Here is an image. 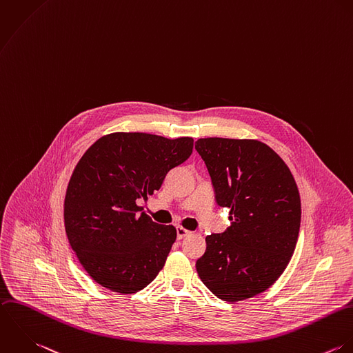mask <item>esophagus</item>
Wrapping results in <instances>:
<instances>
[{"label": "esophagus", "instance_id": "obj_1", "mask_svg": "<svg viewBox=\"0 0 353 353\" xmlns=\"http://www.w3.org/2000/svg\"><path fill=\"white\" fill-rule=\"evenodd\" d=\"M189 234H190L189 230H185L183 228H176V238L178 239H182V238H185V236H188Z\"/></svg>", "mask_w": 353, "mask_h": 353}]
</instances>
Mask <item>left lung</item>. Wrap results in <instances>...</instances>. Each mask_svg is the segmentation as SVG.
Here are the masks:
<instances>
[{
    "label": "left lung",
    "mask_w": 353,
    "mask_h": 353,
    "mask_svg": "<svg viewBox=\"0 0 353 353\" xmlns=\"http://www.w3.org/2000/svg\"><path fill=\"white\" fill-rule=\"evenodd\" d=\"M215 201L230 210L232 226L207 235V250L196 261L203 283L225 301H239L267 290L285 271L294 252L301 203L285 161L254 139L201 138Z\"/></svg>",
    "instance_id": "8db88e82"
}]
</instances>
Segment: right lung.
Instances as JSON below:
<instances>
[{"instance_id":"add662e5","label":"right lung","mask_w":353,"mask_h":353,"mask_svg":"<svg viewBox=\"0 0 353 353\" xmlns=\"http://www.w3.org/2000/svg\"><path fill=\"white\" fill-rule=\"evenodd\" d=\"M192 152L190 137L114 132L82 156L67 188L64 225L72 250L97 283L131 294L157 276L176 230L154 223L138 201L159 190Z\"/></svg>"}]
</instances>
